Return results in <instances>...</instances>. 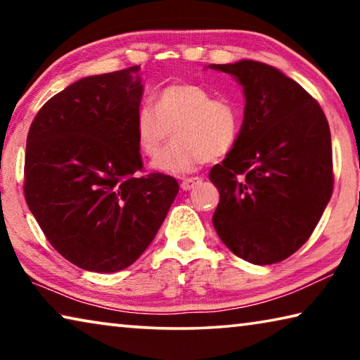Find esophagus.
Listing matches in <instances>:
<instances>
[{"mask_svg":"<svg viewBox=\"0 0 360 360\" xmlns=\"http://www.w3.org/2000/svg\"><path fill=\"white\" fill-rule=\"evenodd\" d=\"M200 182H202V179H200V178H186V179H182V182H181V188H182V191H191V188H193L195 186L200 184Z\"/></svg>","mask_w":360,"mask_h":360,"instance_id":"obj_1","label":"esophagus"}]
</instances>
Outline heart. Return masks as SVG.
I'll return each instance as SVG.
<instances>
[{
	"label": "heart",
	"instance_id": "b5f03b06",
	"mask_svg": "<svg viewBox=\"0 0 360 360\" xmlns=\"http://www.w3.org/2000/svg\"><path fill=\"white\" fill-rule=\"evenodd\" d=\"M241 108L200 84H172L160 90L157 106L143 101L135 115L139 150L157 157L174 131V141L152 163L157 172L181 174L205 160L227 155L238 141Z\"/></svg>",
	"mask_w": 360,
	"mask_h": 360
}]
</instances>
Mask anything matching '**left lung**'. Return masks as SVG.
<instances>
[{
  "mask_svg": "<svg viewBox=\"0 0 360 360\" xmlns=\"http://www.w3.org/2000/svg\"><path fill=\"white\" fill-rule=\"evenodd\" d=\"M206 68L243 87L238 141L210 172L221 200L212 216L219 238L254 265L300 249L332 197V139L311 95L275 66L240 60Z\"/></svg>",
  "mask_w": 360,
  "mask_h": 360,
  "instance_id": "8db88e82",
  "label": "left lung"
}]
</instances>
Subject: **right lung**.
<instances>
[{"label": "right lung", "instance_id": "right-lung-1", "mask_svg": "<svg viewBox=\"0 0 360 360\" xmlns=\"http://www.w3.org/2000/svg\"><path fill=\"white\" fill-rule=\"evenodd\" d=\"M139 66L87 76L39 109L27 138L25 200L49 243L87 271L131 265L179 192L162 173L141 176L135 115Z\"/></svg>", "mask_w": 360, "mask_h": 360}]
</instances>
